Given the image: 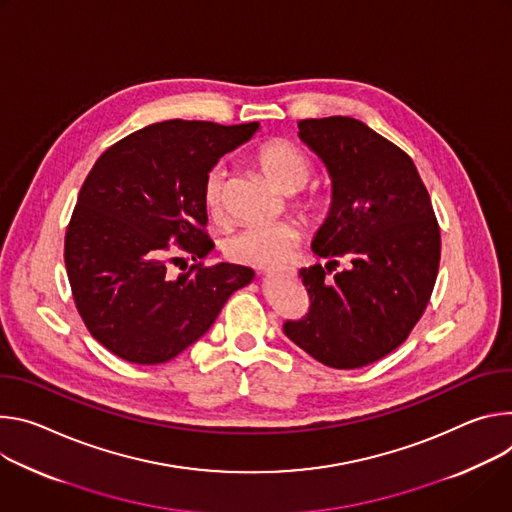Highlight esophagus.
<instances>
[{
	"label": "esophagus",
	"mask_w": 512,
	"mask_h": 512,
	"mask_svg": "<svg viewBox=\"0 0 512 512\" xmlns=\"http://www.w3.org/2000/svg\"><path fill=\"white\" fill-rule=\"evenodd\" d=\"M280 274H285V270H266L264 272L266 278H274V276H280Z\"/></svg>",
	"instance_id": "esophagus-1"
}]
</instances>
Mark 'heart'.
I'll return each instance as SVG.
<instances>
[{
    "label": "heart",
    "instance_id": "obj_1",
    "mask_svg": "<svg viewBox=\"0 0 512 512\" xmlns=\"http://www.w3.org/2000/svg\"><path fill=\"white\" fill-rule=\"evenodd\" d=\"M252 160L260 173L282 193H297L313 175L309 154L282 138L260 142L252 152ZM225 179L227 170L221 164H215L207 170L201 189L203 207L215 221L223 217L225 209ZM291 207L303 223L309 227H321L331 217L333 197L327 191L309 189L295 195ZM299 240L301 236L293 223L256 225L227 238L223 252L236 264L272 268L285 262L297 250Z\"/></svg>",
    "mask_w": 512,
    "mask_h": 512
}]
</instances>
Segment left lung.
<instances>
[{
	"instance_id": "8db88e82",
	"label": "left lung",
	"mask_w": 512,
	"mask_h": 512,
	"mask_svg": "<svg viewBox=\"0 0 512 512\" xmlns=\"http://www.w3.org/2000/svg\"><path fill=\"white\" fill-rule=\"evenodd\" d=\"M299 138L327 166L333 211L311 244L325 268L299 272L309 313L282 329L329 368H362L421 319L439 270V225L411 156L360 120H301ZM339 257L349 260L342 271Z\"/></svg>"
}]
</instances>
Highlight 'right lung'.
<instances>
[{"label": "right lung", "instance_id": "obj_1", "mask_svg": "<svg viewBox=\"0 0 512 512\" xmlns=\"http://www.w3.org/2000/svg\"><path fill=\"white\" fill-rule=\"evenodd\" d=\"M258 122L221 126L168 120L109 146L87 175L65 236L73 299L89 333L132 364L179 356L250 285L240 264H193L177 278V250H213L201 189L217 160L248 142Z\"/></svg>", "mask_w": 512, "mask_h": 512}]
</instances>
